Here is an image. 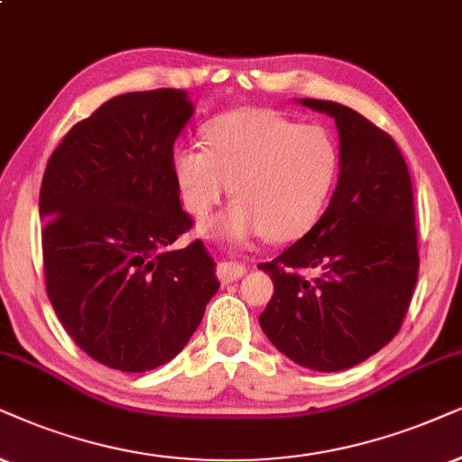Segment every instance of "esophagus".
Here are the masks:
<instances>
[{"label":"esophagus","instance_id":"obj_1","mask_svg":"<svg viewBox=\"0 0 462 462\" xmlns=\"http://www.w3.org/2000/svg\"><path fill=\"white\" fill-rule=\"evenodd\" d=\"M245 274V266L238 262H219L217 264V279L221 283H232Z\"/></svg>","mask_w":462,"mask_h":462}]
</instances>
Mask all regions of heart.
<instances>
[{
	"label": "heart",
	"instance_id": "b5f03b06",
	"mask_svg": "<svg viewBox=\"0 0 462 462\" xmlns=\"http://www.w3.org/2000/svg\"><path fill=\"white\" fill-rule=\"evenodd\" d=\"M204 147L172 155L183 207L204 217L230 185L232 207L202 232L226 241L266 235L294 241L328 207L341 171V149L328 127L299 124L262 108L221 115L204 127Z\"/></svg>",
	"mask_w": 462,
	"mask_h": 462
}]
</instances>
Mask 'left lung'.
Here are the masks:
<instances>
[{
	"mask_svg": "<svg viewBox=\"0 0 462 462\" xmlns=\"http://www.w3.org/2000/svg\"><path fill=\"white\" fill-rule=\"evenodd\" d=\"M300 104L335 119L341 171L318 224L258 266L274 285L260 326L296 365L332 373L377 354L401 330L418 282L416 211L390 134L343 104Z\"/></svg>",
	"mask_w": 462,
	"mask_h": 462,
	"instance_id": "1",
	"label": "left lung"
}]
</instances>
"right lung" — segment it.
<instances>
[{"label":"right lung","instance_id":"obj_1","mask_svg":"<svg viewBox=\"0 0 462 462\" xmlns=\"http://www.w3.org/2000/svg\"><path fill=\"white\" fill-rule=\"evenodd\" d=\"M194 106L180 89L104 102L66 134L40 188L46 294L74 343L110 369L171 362L219 290L179 200L174 140Z\"/></svg>","mask_w":462,"mask_h":462}]
</instances>
